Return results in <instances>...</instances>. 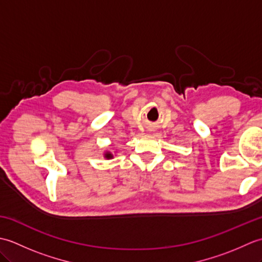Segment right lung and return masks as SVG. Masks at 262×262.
Masks as SVG:
<instances>
[{"instance_id": "right-lung-1", "label": "right lung", "mask_w": 262, "mask_h": 262, "mask_svg": "<svg viewBox=\"0 0 262 262\" xmlns=\"http://www.w3.org/2000/svg\"><path fill=\"white\" fill-rule=\"evenodd\" d=\"M103 157L107 159V160H110V159H114V154L111 153V152H109V151H105L103 153Z\"/></svg>"}]
</instances>
